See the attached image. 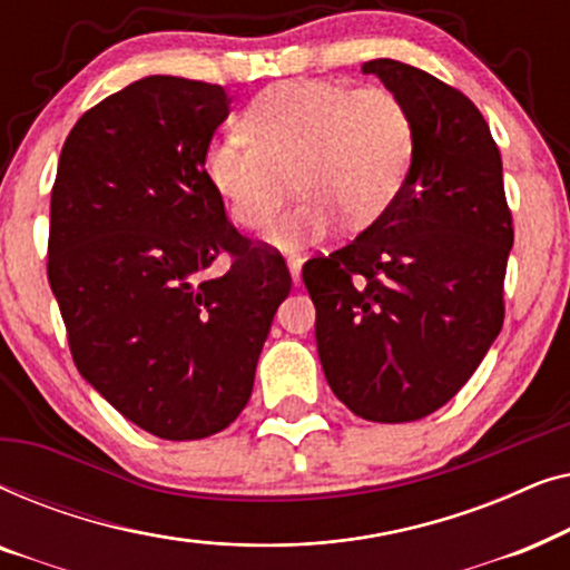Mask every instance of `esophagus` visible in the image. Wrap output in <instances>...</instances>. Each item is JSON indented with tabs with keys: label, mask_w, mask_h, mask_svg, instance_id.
Instances as JSON below:
<instances>
[{
	"label": "esophagus",
	"mask_w": 570,
	"mask_h": 570,
	"mask_svg": "<svg viewBox=\"0 0 570 570\" xmlns=\"http://www.w3.org/2000/svg\"><path fill=\"white\" fill-rule=\"evenodd\" d=\"M301 259L298 256H291V259H287V269H291V277H293V283L295 285H301Z\"/></svg>",
	"instance_id": "esophagus-1"
}]
</instances>
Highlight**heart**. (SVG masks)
Returning a JSON list of instances; mask_svg holds the SVG:
<instances>
[{
	"instance_id": "obj_1",
	"label": "heart",
	"mask_w": 570,
	"mask_h": 570,
	"mask_svg": "<svg viewBox=\"0 0 570 570\" xmlns=\"http://www.w3.org/2000/svg\"><path fill=\"white\" fill-rule=\"evenodd\" d=\"M240 131L205 150V176L230 220L262 230L293 178L301 202L269 233L279 248L322 240L342 217L368 228L394 205L415 158V121L394 90L330 80L283 82L240 116Z\"/></svg>"
}]
</instances>
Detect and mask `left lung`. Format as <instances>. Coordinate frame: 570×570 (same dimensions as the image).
<instances>
[{"label": "left lung", "mask_w": 570, "mask_h": 570, "mask_svg": "<svg viewBox=\"0 0 570 570\" xmlns=\"http://www.w3.org/2000/svg\"><path fill=\"white\" fill-rule=\"evenodd\" d=\"M363 72L407 104L415 158L394 205L303 264V283L337 400L371 423H410L443 407L501 332L513 220L501 153L464 92L394 59Z\"/></svg>", "instance_id": "8db88e82"}]
</instances>
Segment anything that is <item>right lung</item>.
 <instances>
[{
  "instance_id": "right-lung-1",
  "label": "right lung",
  "mask_w": 570,
  "mask_h": 570,
  "mask_svg": "<svg viewBox=\"0 0 570 570\" xmlns=\"http://www.w3.org/2000/svg\"><path fill=\"white\" fill-rule=\"evenodd\" d=\"M228 106L213 82H131L77 119L51 189L46 269L77 371L166 441L207 439L240 415L293 285L275 248L233 228L205 176ZM220 255L229 269L213 276Z\"/></svg>"
}]
</instances>
